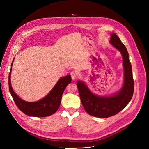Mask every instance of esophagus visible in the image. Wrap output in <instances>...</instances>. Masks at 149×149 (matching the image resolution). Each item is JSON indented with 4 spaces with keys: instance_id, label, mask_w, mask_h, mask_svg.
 Here are the masks:
<instances>
[{
    "instance_id": "1",
    "label": "esophagus",
    "mask_w": 149,
    "mask_h": 149,
    "mask_svg": "<svg viewBox=\"0 0 149 149\" xmlns=\"http://www.w3.org/2000/svg\"><path fill=\"white\" fill-rule=\"evenodd\" d=\"M71 78L72 80H75L78 77V74L76 72H72L71 73Z\"/></svg>"
}]
</instances>
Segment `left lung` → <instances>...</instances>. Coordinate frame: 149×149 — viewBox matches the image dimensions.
Masks as SVG:
<instances>
[{"label": "left lung", "instance_id": "obj_1", "mask_svg": "<svg viewBox=\"0 0 149 149\" xmlns=\"http://www.w3.org/2000/svg\"><path fill=\"white\" fill-rule=\"evenodd\" d=\"M110 42L120 51L123 56L124 84L122 88L110 97H101L93 94L84 82L78 81L77 83L85 110L88 114L99 118H107L118 113L130 101L134 92L132 68L126 47L115 33H111Z\"/></svg>", "mask_w": 149, "mask_h": 149}]
</instances>
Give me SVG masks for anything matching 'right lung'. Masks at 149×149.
Wrapping results in <instances>:
<instances>
[{
  "mask_svg": "<svg viewBox=\"0 0 149 149\" xmlns=\"http://www.w3.org/2000/svg\"><path fill=\"white\" fill-rule=\"evenodd\" d=\"M13 62L9 75V89L18 109L24 114L32 117H44L54 114L59 107L63 91L67 85L71 82V75L69 74L61 78L52 90L44 98L36 102H27L19 98L13 91L11 86L10 73Z\"/></svg>",
  "mask_w": 149,
  "mask_h": 149,
  "instance_id": "right-lung-1",
  "label": "right lung"
}]
</instances>
